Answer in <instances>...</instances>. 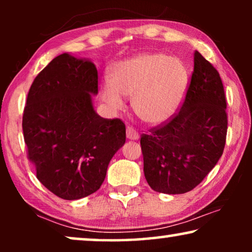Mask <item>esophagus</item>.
Here are the masks:
<instances>
[{"instance_id":"esophagus-1","label":"esophagus","mask_w":252,"mask_h":252,"mask_svg":"<svg viewBox=\"0 0 252 252\" xmlns=\"http://www.w3.org/2000/svg\"><path fill=\"white\" fill-rule=\"evenodd\" d=\"M126 136H127V139H129V140H137L139 139V133H137L136 130L133 128V127L128 126L126 128Z\"/></svg>"}]
</instances>
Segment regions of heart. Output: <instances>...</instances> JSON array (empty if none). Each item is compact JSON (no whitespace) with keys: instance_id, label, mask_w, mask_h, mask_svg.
<instances>
[{"instance_id":"obj_1","label":"heart","mask_w":252,"mask_h":252,"mask_svg":"<svg viewBox=\"0 0 252 252\" xmlns=\"http://www.w3.org/2000/svg\"><path fill=\"white\" fill-rule=\"evenodd\" d=\"M187 85L188 70L180 58L143 53L113 65L110 82L101 86V97L113 110L123 109V96L132 97L135 116L155 126L178 112Z\"/></svg>"}]
</instances>
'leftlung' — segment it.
I'll return each mask as SVG.
<instances>
[{"label":"left lung","instance_id":"left-lung-1","mask_svg":"<svg viewBox=\"0 0 252 252\" xmlns=\"http://www.w3.org/2000/svg\"><path fill=\"white\" fill-rule=\"evenodd\" d=\"M226 96L219 72L198 51L180 110L141 135L143 171L155 191L185 194L203 181L223 153Z\"/></svg>","mask_w":252,"mask_h":252}]
</instances>
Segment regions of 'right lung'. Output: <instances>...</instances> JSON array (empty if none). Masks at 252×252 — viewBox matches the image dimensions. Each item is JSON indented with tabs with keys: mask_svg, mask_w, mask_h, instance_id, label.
Masks as SVG:
<instances>
[{
	"mask_svg": "<svg viewBox=\"0 0 252 252\" xmlns=\"http://www.w3.org/2000/svg\"><path fill=\"white\" fill-rule=\"evenodd\" d=\"M98 74L89 61L55 57L34 79L23 115L27 158L36 178L63 199L93 194L126 140L122 119H105L93 108Z\"/></svg>",
	"mask_w": 252,
	"mask_h": 252,
	"instance_id": "obj_1",
	"label": "right lung"
}]
</instances>
